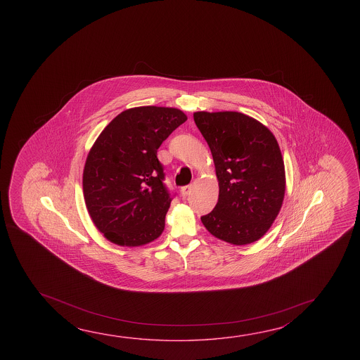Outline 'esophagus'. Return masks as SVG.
<instances>
[{
  "label": "esophagus",
  "instance_id": "obj_1",
  "mask_svg": "<svg viewBox=\"0 0 360 360\" xmlns=\"http://www.w3.org/2000/svg\"><path fill=\"white\" fill-rule=\"evenodd\" d=\"M191 191H192V186H184V187L181 188V195L183 197H187L191 193Z\"/></svg>",
  "mask_w": 360,
  "mask_h": 360
}]
</instances>
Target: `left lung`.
<instances>
[{
  "label": "left lung",
  "mask_w": 360,
  "mask_h": 360,
  "mask_svg": "<svg viewBox=\"0 0 360 360\" xmlns=\"http://www.w3.org/2000/svg\"><path fill=\"white\" fill-rule=\"evenodd\" d=\"M195 125L212 153L218 202L200 217L221 241L242 246L270 230L283 206L286 177L271 130L238 112H195Z\"/></svg>",
  "instance_id": "1"
}]
</instances>
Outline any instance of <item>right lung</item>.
<instances>
[{
	"instance_id": "obj_1",
	"label": "right lung",
	"mask_w": 360,
	"mask_h": 360,
	"mask_svg": "<svg viewBox=\"0 0 360 360\" xmlns=\"http://www.w3.org/2000/svg\"><path fill=\"white\" fill-rule=\"evenodd\" d=\"M186 120L177 108L136 106L96 138L84 165V200L108 241L138 248L162 235L172 198L157 150Z\"/></svg>"
}]
</instances>
